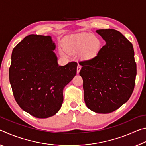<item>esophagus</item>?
I'll return each instance as SVG.
<instances>
[{
    "label": "esophagus",
    "mask_w": 146,
    "mask_h": 146,
    "mask_svg": "<svg viewBox=\"0 0 146 146\" xmlns=\"http://www.w3.org/2000/svg\"><path fill=\"white\" fill-rule=\"evenodd\" d=\"M80 69H81V66L79 65V64H78L77 68H76V72H77V73H79V72H80Z\"/></svg>",
    "instance_id": "1"
}]
</instances>
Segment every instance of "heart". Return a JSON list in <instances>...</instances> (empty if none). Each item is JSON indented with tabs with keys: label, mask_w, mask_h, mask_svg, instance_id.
Listing matches in <instances>:
<instances>
[{
	"label": "heart",
	"mask_w": 146,
	"mask_h": 146,
	"mask_svg": "<svg viewBox=\"0 0 146 146\" xmlns=\"http://www.w3.org/2000/svg\"><path fill=\"white\" fill-rule=\"evenodd\" d=\"M65 47L71 53L81 51V57L90 59L97 55L101 47V42L92 35H81L69 39L65 43Z\"/></svg>",
	"instance_id": "b5f03b06"
}]
</instances>
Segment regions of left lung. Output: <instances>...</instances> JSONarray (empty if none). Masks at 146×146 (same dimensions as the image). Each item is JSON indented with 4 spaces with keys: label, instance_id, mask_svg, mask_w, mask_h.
<instances>
[{
    "label": "left lung",
    "instance_id": "8db88e82",
    "mask_svg": "<svg viewBox=\"0 0 146 146\" xmlns=\"http://www.w3.org/2000/svg\"><path fill=\"white\" fill-rule=\"evenodd\" d=\"M106 41L97 55L81 61L87 107L98 113H110L129 99L134 90L137 64L133 44L113 29L96 31Z\"/></svg>",
    "mask_w": 146,
    "mask_h": 146
}]
</instances>
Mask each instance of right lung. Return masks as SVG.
Returning a JSON list of instances; mask_svg holds the SVG:
<instances>
[{
    "label": "right lung",
    "mask_w": 146,
    "mask_h": 146,
    "mask_svg": "<svg viewBox=\"0 0 146 146\" xmlns=\"http://www.w3.org/2000/svg\"><path fill=\"white\" fill-rule=\"evenodd\" d=\"M50 36L31 34L13 49L9 82L19 106L33 117L55 115L62 104L63 90L76 73L77 63L58 66Z\"/></svg>",
    "instance_id": "add662e5"
}]
</instances>
